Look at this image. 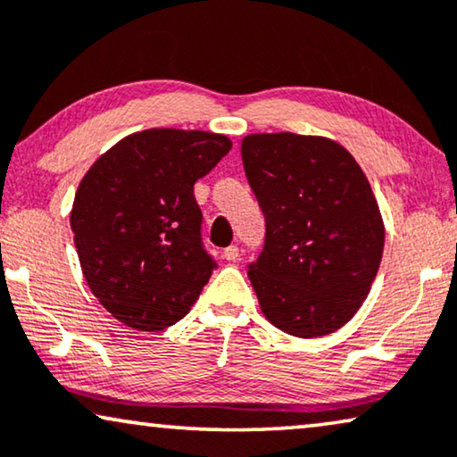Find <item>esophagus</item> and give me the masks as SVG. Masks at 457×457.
Returning a JSON list of instances; mask_svg holds the SVG:
<instances>
[{"instance_id": "esophagus-1", "label": "esophagus", "mask_w": 457, "mask_h": 457, "mask_svg": "<svg viewBox=\"0 0 457 457\" xmlns=\"http://www.w3.org/2000/svg\"><path fill=\"white\" fill-rule=\"evenodd\" d=\"M237 256H240V248L237 246H228L226 250H223V259L226 261H236Z\"/></svg>"}]
</instances>
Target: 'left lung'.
I'll use <instances>...</instances> for the list:
<instances>
[{
  "instance_id": "1",
  "label": "left lung",
  "mask_w": 457,
  "mask_h": 457,
  "mask_svg": "<svg viewBox=\"0 0 457 457\" xmlns=\"http://www.w3.org/2000/svg\"><path fill=\"white\" fill-rule=\"evenodd\" d=\"M242 163L267 223L248 265L262 314L294 337L329 336L358 312L381 265L369 179L336 140L294 132L244 137Z\"/></svg>"
}]
</instances>
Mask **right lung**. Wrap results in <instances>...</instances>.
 I'll return each mask as SVG.
<instances>
[{"mask_svg":"<svg viewBox=\"0 0 457 457\" xmlns=\"http://www.w3.org/2000/svg\"><path fill=\"white\" fill-rule=\"evenodd\" d=\"M229 149L223 134L151 128L115 143L80 179L70 213L76 253L120 323L162 331L190 312L217 267L203 248L195 182Z\"/></svg>","mask_w":457,"mask_h":457,"instance_id":"1","label":"right lung"}]
</instances>
